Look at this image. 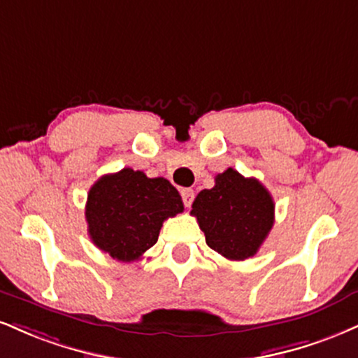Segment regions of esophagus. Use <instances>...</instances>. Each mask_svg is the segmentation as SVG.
<instances>
[{
	"instance_id": "esophagus-1",
	"label": "esophagus",
	"mask_w": 358,
	"mask_h": 358,
	"mask_svg": "<svg viewBox=\"0 0 358 358\" xmlns=\"http://www.w3.org/2000/svg\"><path fill=\"white\" fill-rule=\"evenodd\" d=\"M182 198H183L185 206H188V208H190L193 203V198H195V193H193V190H190V188H183Z\"/></svg>"
}]
</instances>
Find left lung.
Returning <instances> with one entry per match:
<instances>
[{
	"label": "left lung",
	"instance_id": "left-lung-1",
	"mask_svg": "<svg viewBox=\"0 0 358 358\" xmlns=\"http://www.w3.org/2000/svg\"><path fill=\"white\" fill-rule=\"evenodd\" d=\"M192 215L206 245L227 260H247L265 242L275 222V203L257 178L234 168L215 176V187L198 193Z\"/></svg>",
	"mask_w": 358,
	"mask_h": 358
}]
</instances>
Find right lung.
<instances>
[{
    "label": "right lung",
    "mask_w": 358,
    "mask_h": 358,
    "mask_svg": "<svg viewBox=\"0 0 358 358\" xmlns=\"http://www.w3.org/2000/svg\"><path fill=\"white\" fill-rule=\"evenodd\" d=\"M182 212V196L168 180L123 168L90 188L85 217L90 238L101 252L135 262L157 243L163 222Z\"/></svg>",
    "instance_id": "obj_1"
}]
</instances>
